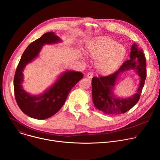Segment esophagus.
<instances>
[{
    "label": "esophagus",
    "mask_w": 160,
    "mask_h": 160,
    "mask_svg": "<svg viewBox=\"0 0 160 160\" xmlns=\"http://www.w3.org/2000/svg\"><path fill=\"white\" fill-rule=\"evenodd\" d=\"M93 75H94V73L92 72H90L87 73V77L88 78H92L93 77Z\"/></svg>",
    "instance_id": "esophagus-1"
}]
</instances>
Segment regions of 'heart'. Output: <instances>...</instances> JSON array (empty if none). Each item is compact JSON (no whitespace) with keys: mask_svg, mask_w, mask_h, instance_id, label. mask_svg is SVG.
Wrapping results in <instances>:
<instances>
[{"mask_svg":"<svg viewBox=\"0 0 160 160\" xmlns=\"http://www.w3.org/2000/svg\"><path fill=\"white\" fill-rule=\"evenodd\" d=\"M90 56L96 61L97 69L109 74L115 71L125 56V49L122 45L108 37L98 38L88 48Z\"/></svg>","mask_w":160,"mask_h":160,"instance_id":"1","label":"heart"}]
</instances>
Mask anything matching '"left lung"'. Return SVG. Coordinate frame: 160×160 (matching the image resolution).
Returning a JSON list of instances; mask_svg holds the SVG:
<instances>
[{
	"instance_id": "obj_1",
	"label": "left lung",
	"mask_w": 160,
	"mask_h": 160,
	"mask_svg": "<svg viewBox=\"0 0 160 160\" xmlns=\"http://www.w3.org/2000/svg\"><path fill=\"white\" fill-rule=\"evenodd\" d=\"M146 57L142 49L133 43L131 48L130 59L125 61L119 70L108 76L93 77L92 79V99L94 106L108 115H120L129 111L139 101L146 78ZM133 69L141 78L137 94L128 98L120 99L113 94L115 83L120 72Z\"/></svg>"
}]
</instances>
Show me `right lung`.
I'll return each mask as SVG.
<instances>
[{"label":"right lung","instance_id":"obj_1","mask_svg":"<svg viewBox=\"0 0 160 160\" xmlns=\"http://www.w3.org/2000/svg\"><path fill=\"white\" fill-rule=\"evenodd\" d=\"M60 41L54 32L44 33L27 48L17 66L14 78L15 99L21 110L31 118L44 120L53 116L62 108L72 88L83 77L81 72L66 71L51 88L38 96H32L22 89V71L26 65L38 56L44 44Z\"/></svg>","mask_w":160,"mask_h":160}]
</instances>
